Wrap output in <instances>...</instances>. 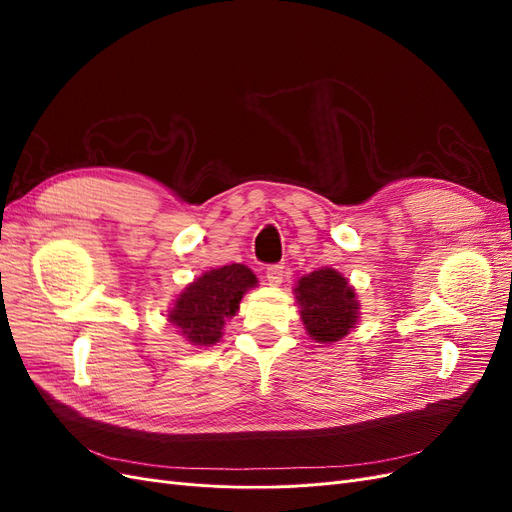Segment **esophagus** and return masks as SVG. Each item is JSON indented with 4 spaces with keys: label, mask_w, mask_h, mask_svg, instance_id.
<instances>
[{
    "label": "esophagus",
    "mask_w": 512,
    "mask_h": 512,
    "mask_svg": "<svg viewBox=\"0 0 512 512\" xmlns=\"http://www.w3.org/2000/svg\"><path fill=\"white\" fill-rule=\"evenodd\" d=\"M282 280H284V265H269L267 267V282L271 286H277V284H282Z\"/></svg>",
    "instance_id": "obj_1"
}]
</instances>
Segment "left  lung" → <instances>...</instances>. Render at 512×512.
<instances>
[{
    "label": "left lung",
    "mask_w": 512,
    "mask_h": 512,
    "mask_svg": "<svg viewBox=\"0 0 512 512\" xmlns=\"http://www.w3.org/2000/svg\"><path fill=\"white\" fill-rule=\"evenodd\" d=\"M301 305V318L309 337L331 344L354 329L359 303L346 277L333 269H318L299 280L294 288Z\"/></svg>",
    "instance_id": "8db88e82"
}]
</instances>
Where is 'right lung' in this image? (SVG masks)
<instances>
[{
	"label": "right lung",
	"instance_id": "right-lung-1",
	"mask_svg": "<svg viewBox=\"0 0 512 512\" xmlns=\"http://www.w3.org/2000/svg\"><path fill=\"white\" fill-rule=\"evenodd\" d=\"M256 286V275L245 265H228L198 277L185 288L168 320L194 346L220 342L226 318L235 316L247 288Z\"/></svg>",
	"mask_w": 512,
	"mask_h": 512
}]
</instances>
